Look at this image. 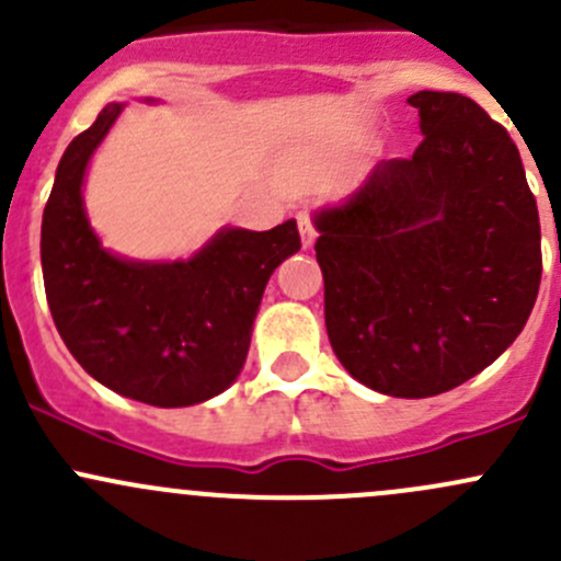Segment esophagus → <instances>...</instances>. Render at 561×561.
I'll return each instance as SVG.
<instances>
[{"instance_id": "esophagus-1", "label": "esophagus", "mask_w": 561, "mask_h": 561, "mask_svg": "<svg viewBox=\"0 0 561 561\" xmlns=\"http://www.w3.org/2000/svg\"><path fill=\"white\" fill-rule=\"evenodd\" d=\"M296 219H298V230H301V247L304 249H312L314 239H317V233H314V228H312V219H309L307 211H298Z\"/></svg>"}]
</instances>
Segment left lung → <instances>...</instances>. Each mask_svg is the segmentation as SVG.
<instances>
[{"mask_svg": "<svg viewBox=\"0 0 561 561\" xmlns=\"http://www.w3.org/2000/svg\"><path fill=\"white\" fill-rule=\"evenodd\" d=\"M412 160L375 165L312 214L325 328L366 388L426 399L494 364L524 331L542 274L540 217L507 129L456 92L407 98Z\"/></svg>", "mask_w": 561, "mask_h": 561, "instance_id": "8db88e82", "label": "left lung"}]
</instances>
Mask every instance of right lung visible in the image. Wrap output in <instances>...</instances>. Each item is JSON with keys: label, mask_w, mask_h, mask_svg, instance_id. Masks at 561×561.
<instances>
[{"label": "right lung", "mask_w": 561, "mask_h": 561, "mask_svg": "<svg viewBox=\"0 0 561 561\" xmlns=\"http://www.w3.org/2000/svg\"><path fill=\"white\" fill-rule=\"evenodd\" d=\"M124 103L61 154L43 211L39 260L56 331L105 388L151 407L214 399L244 369L263 290L301 249L296 219L276 228H222L186 260L113 254L89 225L83 181Z\"/></svg>", "instance_id": "1"}]
</instances>
